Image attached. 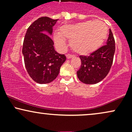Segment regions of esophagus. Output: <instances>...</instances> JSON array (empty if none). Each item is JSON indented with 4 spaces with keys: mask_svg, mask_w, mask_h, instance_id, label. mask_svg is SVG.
Segmentation results:
<instances>
[{
    "mask_svg": "<svg viewBox=\"0 0 132 132\" xmlns=\"http://www.w3.org/2000/svg\"><path fill=\"white\" fill-rule=\"evenodd\" d=\"M74 57H75V56L72 55V54H67V55H66V58L67 59H71Z\"/></svg>",
    "mask_w": 132,
    "mask_h": 132,
    "instance_id": "34e87169",
    "label": "esophagus"
}]
</instances>
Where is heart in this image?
<instances>
[{"label": "heart", "mask_w": 132, "mask_h": 132, "mask_svg": "<svg viewBox=\"0 0 132 132\" xmlns=\"http://www.w3.org/2000/svg\"><path fill=\"white\" fill-rule=\"evenodd\" d=\"M107 33L108 27L104 22L89 20L63 25L59 33L53 34V40L57 49L61 50L66 48L65 40H70L71 48L75 53L87 55L102 46Z\"/></svg>", "instance_id": "obj_1"}]
</instances>
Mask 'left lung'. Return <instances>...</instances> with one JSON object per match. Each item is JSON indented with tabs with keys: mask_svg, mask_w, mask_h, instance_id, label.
<instances>
[{
	"mask_svg": "<svg viewBox=\"0 0 132 132\" xmlns=\"http://www.w3.org/2000/svg\"><path fill=\"white\" fill-rule=\"evenodd\" d=\"M115 50V40L110 29L106 45L89 56H79L81 66L77 71L79 79L87 84H97L104 79L112 64Z\"/></svg>",
	"mask_w": 132,
	"mask_h": 132,
	"instance_id": "left-lung-1",
	"label": "left lung"
}]
</instances>
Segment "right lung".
Wrapping results in <instances>:
<instances>
[{
	"instance_id": "right-lung-1",
	"label": "right lung",
	"mask_w": 132,
	"mask_h": 132,
	"mask_svg": "<svg viewBox=\"0 0 132 132\" xmlns=\"http://www.w3.org/2000/svg\"><path fill=\"white\" fill-rule=\"evenodd\" d=\"M58 19L42 16L28 27L23 44L22 53L26 69L31 79L38 84H48L56 78L64 54L54 50L50 36Z\"/></svg>"
}]
</instances>
